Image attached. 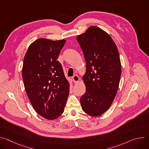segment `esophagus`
<instances>
[{"mask_svg":"<svg viewBox=\"0 0 149 149\" xmlns=\"http://www.w3.org/2000/svg\"><path fill=\"white\" fill-rule=\"evenodd\" d=\"M72 79H73L74 83H75V84H77V83L79 81V77H78V76L77 75H74L72 77Z\"/></svg>","mask_w":149,"mask_h":149,"instance_id":"34e87169","label":"esophagus"}]
</instances>
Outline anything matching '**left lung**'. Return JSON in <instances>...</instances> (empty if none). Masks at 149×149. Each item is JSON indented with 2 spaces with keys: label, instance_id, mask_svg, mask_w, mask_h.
Returning a JSON list of instances; mask_svg holds the SVG:
<instances>
[{
  "label": "left lung",
  "instance_id": "8db88e82",
  "mask_svg": "<svg viewBox=\"0 0 149 149\" xmlns=\"http://www.w3.org/2000/svg\"><path fill=\"white\" fill-rule=\"evenodd\" d=\"M77 40L86 62L82 79L86 91L80 98L82 110L93 117L104 113L111 105L117 93L121 74L118 51L111 36L91 26Z\"/></svg>",
  "mask_w": 149,
  "mask_h": 149
}]
</instances>
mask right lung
Listing matches in <instances>:
<instances>
[{"label": "right lung", "instance_id": "obj_1", "mask_svg": "<svg viewBox=\"0 0 149 149\" xmlns=\"http://www.w3.org/2000/svg\"><path fill=\"white\" fill-rule=\"evenodd\" d=\"M66 40L38 39L25 55L22 78L25 88L36 113L54 120L64 111L70 84L61 63L56 61Z\"/></svg>", "mask_w": 149, "mask_h": 149}]
</instances>
